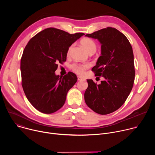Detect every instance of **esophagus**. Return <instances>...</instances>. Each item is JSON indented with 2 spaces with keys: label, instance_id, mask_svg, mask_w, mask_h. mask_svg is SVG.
Returning a JSON list of instances; mask_svg holds the SVG:
<instances>
[{
  "label": "esophagus",
  "instance_id": "esophagus-1",
  "mask_svg": "<svg viewBox=\"0 0 155 155\" xmlns=\"http://www.w3.org/2000/svg\"><path fill=\"white\" fill-rule=\"evenodd\" d=\"M77 78H78V80H84L83 78H82V77H80V76H78Z\"/></svg>",
  "mask_w": 155,
  "mask_h": 155
}]
</instances>
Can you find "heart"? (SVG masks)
<instances>
[{
    "instance_id": "obj_1",
    "label": "heart",
    "mask_w": 155,
    "mask_h": 155,
    "mask_svg": "<svg viewBox=\"0 0 155 155\" xmlns=\"http://www.w3.org/2000/svg\"><path fill=\"white\" fill-rule=\"evenodd\" d=\"M81 44L83 47L86 50V51L89 53L91 51H96L97 46L94 40L90 38H84L81 41ZM74 47V44L70 46L68 51V55L71 54V52ZM91 65L90 64H74L72 65V70L78 75H83L85 74V71L86 69L90 68Z\"/></svg>"
}]
</instances>
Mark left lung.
I'll return each mask as SVG.
<instances>
[{"label":"left lung","instance_id":"obj_1","mask_svg":"<svg viewBox=\"0 0 155 155\" xmlns=\"http://www.w3.org/2000/svg\"><path fill=\"white\" fill-rule=\"evenodd\" d=\"M86 36L97 39L101 44V56L92 71L104 80L97 84L93 80H87L84 101L96 113L109 114L121 107L133 86V51L127 37L115 28L108 27Z\"/></svg>","mask_w":155,"mask_h":155}]
</instances>
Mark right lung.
I'll return each instance as SVG.
<instances>
[{"label": "right lung", "instance_id": "add662e5", "mask_svg": "<svg viewBox=\"0 0 155 155\" xmlns=\"http://www.w3.org/2000/svg\"><path fill=\"white\" fill-rule=\"evenodd\" d=\"M84 35L50 28L28 43L21 59L22 86L29 102L39 112L50 114L64 105L77 77L71 72L64 77L56 75L57 64L66 61L70 46Z\"/></svg>", "mask_w": 155, "mask_h": 155}]
</instances>
